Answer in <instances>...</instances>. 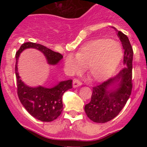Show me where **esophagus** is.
<instances>
[{"instance_id":"esophagus-1","label":"esophagus","mask_w":147,"mask_h":147,"mask_svg":"<svg viewBox=\"0 0 147 147\" xmlns=\"http://www.w3.org/2000/svg\"><path fill=\"white\" fill-rule=\"evenodd\" d=\"M82 85V82L81 81H80L79 80H77V79H75V80H74V82H73V87L74 88H77V87L80 86V85Z\"/></svg>"}]
</instances>
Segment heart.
Returning a JSON list of instances; mask_svg holds the SVG:
<instances>
[{
	"mask_svg": "<svg viewBox=\"0 0 147 147\" xmlns=\"http://www.w3.org/2000/svg\"><path fill=\"white\" fill-rule=\"evenodd\" d=\"M66 57L65 63L76 74L83 67H88V74L93 80L103 81L115 71L122 57L120 45L110 39H99L88 42L76 54Z\"/></svg>",
	"mask_w": 147,
	"mask_h": 147,
	"instance_id": "1",
	"label": "heart"
}]
</instances>
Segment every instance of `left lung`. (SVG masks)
I'll return each mask as SVG.
<instances>
[{
  "label": "left lung",
  "mask_w": 147,
  "mask_h": 147,
  "mask_svg": "<svg viewBox=\"0 0 147 147\" xmlns=\"http://www.w3.org/2000/svg\"><path fill=\"white\" fill-rule=\"evenodd\" d=\"M118 36L124 50L125 67L115 76L93 87L91 100L85 106L88 117L96 123H105L117 116L132 93L133 50L127 35L119 31Z\"/></svg>",
  "instance_id": "obj_1"
}]
</instances>
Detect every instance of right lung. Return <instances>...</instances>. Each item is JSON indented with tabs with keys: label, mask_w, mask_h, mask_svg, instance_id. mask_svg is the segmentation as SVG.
<instances>
[{
	"label": "right lung",
	"mask_w": 147,
	"mask_h": 147,
	"mask_svg": "<svg viewBox=\"0 0 147 147\" xmlns=\"http://www.w3.org/2000/svg\"><path fill=\"white\" fill-rule=\"evenodd\" d=\"M34 48L43 53L49 64H57L63 56L55 52L40 44L27 42L22 44L16 52L15 74L17 78V92L20 102L28 113L35 119L45 122L52 121L59 117L62 113V95L66 90L72 88V80L61 82L52 88L43 87L30 88L21 81L18 72V60L19 55L24 49Z\"/></svg>",
	"instance_id": "obj_1"
}]
</instances>
